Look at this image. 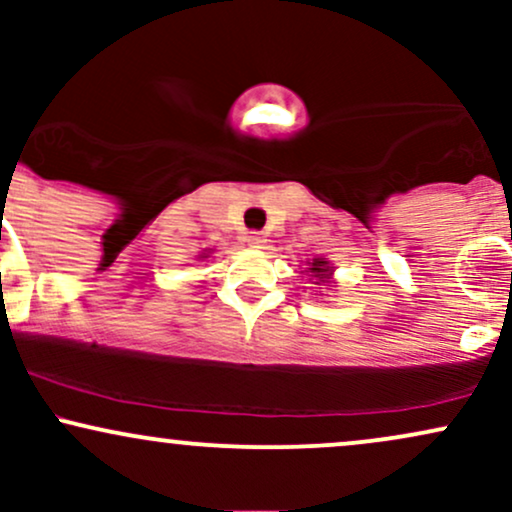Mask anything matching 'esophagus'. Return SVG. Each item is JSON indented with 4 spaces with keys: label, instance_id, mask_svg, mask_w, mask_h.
Returning <instances> with one entry per match:
<instances>
[{
    "label": "esophagus",
    "instance_id": "obj_1",
    "mask_svg": "<svg viewBox=\"0 0 512 512\" xmlns=\"http://www.w3.org/2000/svg\"><path fill=\"white\" fill-rule=\"evenodd\" d=\"M245 243L252 245V248H260V245L264 243V236H262V233L252 231V233H248V236H245Z\"/></svg>",
    "mask_w": 512,
    "mask_h": 512
}]
</instances>
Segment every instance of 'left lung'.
Listing matches in <instances>:
<instances>
[{
  "label": "left lung",
  "mask_w": 512,
  "mask_h": 512,
  "mask_svg": "<svg viewBox=\"0 0 512 512\" xmlns=\"http://www.w3.org/2000/svg\"><path fill=\"white\" fill-rule=\"evenodd\" d=\"M310 272L317 276L315 284H320V281H325L327 276H330V267H327L325 260H313V264H310Z\"/></svg>",
  "instance_id": "obj_1"
}]
</instances>
